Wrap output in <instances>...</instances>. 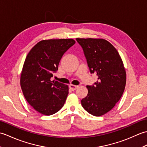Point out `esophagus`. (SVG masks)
I'll return each mask as SVG.
<instances>
[{"label":"esophagus","mask_w":147,"mask_h":147,"mask_svg":"<svg viewBox=\"0 0 147 147\" xmlns=\"http://www.w3.org/2000/svg\"><path fill=\"white\" fill-rule=\"evenodd\" d=\"M69 88H70V89H71L72 90H76L78 88V86L74 85H72V84H71V85H69Z\"/></svg>","instance_id":"esophagus-1"}]
</instances>
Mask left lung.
<instances>
[{"label": "left lung", "instance_id": "1", "mask_svg": "<svg viewBox=\"0 0 147 147\" xmlns=\"http://www.w3.org/2000/svg\"><path fill=\"white\" fill-rule=\"evenodd\" d=\"M76 40L83 49L90 73L98 78L95 86H86L88 95L81 102L88 113L101 116L112 110L123 94L126 83L123 62L107 40L92 38Z\"/></svg>", "mask_w": 147, "mask_h": 147}]
</instances>
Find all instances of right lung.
Returning <instances> with one entry per match:
<instances>
[{
    "label": "right lung",
    "mask_w": 147,
    "mask_h": 147,
    "mask_svg": "<svg viewBox=\"0 0 147 147\" xmlns=\"http://www.w3.org/2000/svg\"><path fill=\"white\" fill-rule=\"evenodd\" d=\"M75 42L71 38L43 40L28 54L21 73V88L27 102L39 113L51 115L64 105L68 85L51 78L62 55Z\"/></svg>",
    "instance_id": "obj_1"
}]
</instances>
